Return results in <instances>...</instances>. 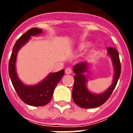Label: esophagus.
I'll use <instances>...</instances> for the list:
<instances>
[{"mask_svg":"<svg viewBox=\"0 0 133 133\" xmlns=\"http://www.w3.org/2000/svg\"><path fill=\"white\" fill-rule=\"evenodd\" d=\"M71 72H72V70H71V69H70V68H66V69H65V73L67 74V75H70V74H71Z\"/></svg>","mask_w":133,"mask_h":133,"instance_id":"34e87169","label":"esophagus"}]
</instances>
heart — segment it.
<instances>
[{"label":"heart","instance_id":"b5f03b06","mask_svg":"<svg viewBox=\"0 0 133 133\" xmlns=\"http://www.w3.org/2000/svg\"><path fill=\"white\" fill-rule=\"evenodd\" d=\"M87 45H88V44H84V45H82V46H80V49H83V48L86 47V46H87Z\"/></svg>","mask_w":133,"mask_h":133}]
</instances>
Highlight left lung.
Listing matches in <instances>:
<instances>
[{"label": "left lung", "mask_w": 133, "mask_h": 133, "mask_svg": "<svg viewBox=\"0 0 133 133\" xmlns=\"http://www.w3.org/2000/svg\"><path fill=\"white\" fill-rule=\"evenodd\" d=\"M107 51L108 55L112 59L115 75L112 84L103 93L95 95L90 92L87 89V78L84 75V72L87 70L88 63L87 62L79 63L74 66L73 71L75 73L74 76L75 84L72 89V96L74 102L80 107L92 109L101 106L109 99L116 87L121 71L119 55L118 51L113 47H109Z\"/></svg>", "instance_id": "8db88e82"}]
</instances>
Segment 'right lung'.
I'll use <instances>...</instances> for the list:
<instances>
[{
  "label": "right lung",
  "instance_id": "add662e5",
  "mask_svg": "<svg viewBox=\"0 0 133 133\" xmlns=\"http://www.w3.org/2000/svg\"><path fill=\"white\" fill-rule=\"evenodd\" d=\"M41 29L32 28L16 41L12 51L9 64V73L12 84L18 97L26 104L35 107L44 106L50 101L56 84L61 81L64 74V70L50 73L46 78L39 84L33 86H26L21 82L16 72V60L17 53L25 43L30 38V36L41 34Z\"/></svg>",
  "mask_w": 133,
  "mask_h": 133
}]
</instances>
